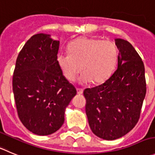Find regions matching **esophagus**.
<instances>
[{
    "label": "esophagus",
    "mask_w": 155,
    "mask_h": 155,
    "mask_svg": "<svg viewBox=\"0 0 155 155\" xmlns=\"http://www.w3.org/2000/svg\"><path fill=\"white\" fill-rule=\"evenodd\" d=\"M76 91H77V94H79V95H81V94H82V92H83V89H79V88L76 89Z\"/></svg>",
    "instance_id": "obj_1"
}]
</instances>
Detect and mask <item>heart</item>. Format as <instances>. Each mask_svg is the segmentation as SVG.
<instances>
[{
  "mask_svg": "<svg viewBox=\"0 0 155 155\" xmlns=\"http://www.w3.org/2000/svg\"><path fill=\"white\" fill-rule=\"evenodd\" d=\"M117 56L116 47L112 42L82 37L69 43L67 54L58 55L56 62L67 80L73 82L82 69L79 82L92 81L99 84L112 73Z\"/></svg>",
  "mask_w": 155,
  "mask_h": 155,
  "instance_id": "heart-1",
  "label": "heart"
}]
</instances>
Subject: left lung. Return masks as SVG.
Masks as SVG:
<instances>
[{"mask_svg":"<svg viewBox=\"0 0 155 155\" xmlns=\"http://www.w3.org/2000/svg\"><path fill=\"white\" fill-rule=\"evenodd\" d=\"M118 67L104 83L86 89V113L92 132L115 140L129 132L139 119L146 94L144 66L127 40L115 39Z\"/></svg>","mask_w":155,"mask_h":155,"instance_id":"1","label":"left lung"}]
</instances>
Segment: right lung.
I'll use <instances>...</instances> for the list:
<instances>
[{
	"instance_id": "add662e5",
	"label": "right lung",
	"mask_w": 155,
	"mask_h": 155,
	"mask_svg": "<svg viewBox=\"0 0 155 155\" xmlns=\"http://www.w3.org/2000/svg\"><path fill=\"white\" fill-rule=\"evenodd\" d=\"M60 41L50 35L30 37L16 61L13 92L23 125L37 135L56 132L64 122L66 108L76 89L56 62Z\"/></svg>"
}]
</instances>
